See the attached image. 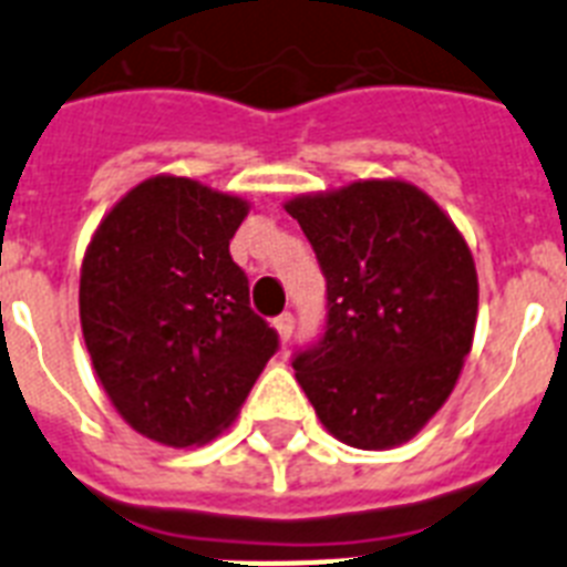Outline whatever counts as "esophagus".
I'll return each mask as SVG.
<instances>
[{"mask_svg":"<svg viewBox=\"0 0 567 567\" xmlns=\"http://www.w3.org/2000/svg\"><path fill=\"white\" fill-rule=\"evenodd\" d=\"M274 326H276V331H279V337H282V342H288L293 337V326H297V320H293V313L285 311L276 317Z\"/></svg>","mask_w":567,"mask_h":567,"instance_id":"34e87169","label":"esophagus"}]
</instances>
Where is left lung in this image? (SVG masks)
I'll return each mask as SVG.
<instances>
[{
  "label": "left lung",
  "instance_id": "8db88e82",
  "mask_svg": "<svg viewBox=\"0 0 567 567\" xmlns=\"http://www.w3.org/2000/svg\"><path fill=\"white\" fill-rule=\"evenodd\" d=\"M285 210L326 276L320 340L293 351L299 386L342 444H403L444 406L473 346L478 279L467 241L403 181H357Z\"/></svg>",
  "mask_w": 567,
  "mask_h": 567
}]
</instances>
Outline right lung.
Listing matches in <instances>:
<instances>
[{
    "label": "right lung",
    "instance_id": "1",
    "mask_svg": "<svg viewBox=\"0 0 567 567\" xmlns=\"http://www.w3.org/2000/svg\"><path fill=\"white\" fill-rule=\"evenodd\" d=\"M245 216L236 195L158 175L114 204L85 250V349L123 421L158 444L210 441L279 351L230 256Z\"/></svg>",
    "mask_w": 567,
    "mask_h": 567
}]
</instances>
